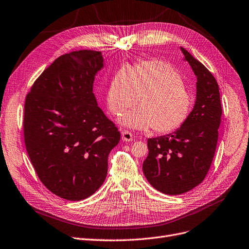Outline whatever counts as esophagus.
I'll use <instances>...</instances> for the list:
<instances>
[{
  "label": "esophagus",
  "instance_id": "esophagus-1",
  "mask_svg": "<svg viewBox=\"0 0 249 249\" xmlns=\"http://www.w3.org/2000/svg\"><path fill=\"white\" fill-rule=\"evenodd\" d=\"M122 139L124 142H132L133 140V135L131 132H129L128 130H123L122 131Z\"/></svg>",
  "mask_w": 249,
  "mask_h": 249
}]
</instances>
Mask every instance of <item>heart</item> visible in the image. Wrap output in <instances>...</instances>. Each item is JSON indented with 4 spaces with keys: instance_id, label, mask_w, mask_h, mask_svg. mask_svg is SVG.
Here are the masks:
<instances>
[{
    "instance_id": "heart-1",
    "label": "heart",
    "mask_w": 249,
    "mask_h": 249,
    "mask_svg": "<svg viewBox=\"0 0 249 249\" xmlns=\"http://www.w3.org/2000/svg\"><path fill=\"white\" fill-rule=\"evenodd\" d=\"M123 115L122 125L137 130L150 127L159 134L172 133L186 123L194 106V96L179 72L169 63L146 60L130 70L122 68L114 75L107 90L110 112Z\"/></svg>"
}]
</instances>
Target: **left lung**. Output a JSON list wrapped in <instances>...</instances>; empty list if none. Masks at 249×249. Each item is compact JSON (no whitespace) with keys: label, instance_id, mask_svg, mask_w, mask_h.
Returning a JSON list of instances; mask_svg holds the SVG:
<instances>
[{"label":"left lung","instance_id":"left-lung-1","mask_svg":"<svg viewBox=\"0 0 249 249\" xmlns=\"http://www.w3.org/2000/svg\"><path fill=\"white\" fill-rule=\"evenodd\" d=\"M185 60L196 75V101L186 123L175 132L149 138L142 170L149 184L170 196L193 189L203 181L217 147L222 106L213 75L185 49Z\"/></svg>","mask_w":249,"mask_h":249}]
</instances>
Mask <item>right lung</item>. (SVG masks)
Wrapping results in <instances>:
<instances>
[{
  "label": "right lung",
  "instance_id": "1",
  "mask_svg": "<svg viewBox=\"0 0 249 249\" xmlns=\"http://www.w3.org/2000/svg\"><path fill=\"white\" fill-rule=\"evenodd\" d=\"M102 52L75 51L57 58L32 84L24 104L23 132L36 174L67 200L88 198L104 183L107 157L120 132L96 103Z\"/></svg>",
  "mask_w": 249,
  "mask_h": 249
}]
</instances>
